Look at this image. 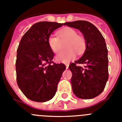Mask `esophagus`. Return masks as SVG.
Instances as JSON below:
<instances>
[{"label": "esophagus", "instance_id": "obj_1", "mask_svg": "<svg viewBox=\"0 0 122 122\" xmlns=\"http://www.w3.org/2000/svg\"><path fill=\"white\" fill-rule=\"evenodd\" d=\"M66 69H68L69 68V64H66Z\"/></svg>", "mask_w": 122, "mask_h": 122}]
</instances>
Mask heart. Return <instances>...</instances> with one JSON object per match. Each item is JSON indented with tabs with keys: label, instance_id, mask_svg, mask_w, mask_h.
I'll list each match as a JSON object with an SVG mask.
<instances>
[{
	"label": "heart",
	"instance_id": "b5f03b06",
	"mask_svg": "<svg viewBox=\"0 0 122 122\" xmlns=\"http://www.w3.org/2000/svg\"><path fill=\"white\" fill-rule=\"evenodd\" d=\"M58 37L50 36L48 39V44L53 52L57 53L61 50L62 43L66 42V48L68 50L58 53L55 56L58 62L68 63L75 59L76 53L81 55L86 48V41L83 36L78 35L77 32L71 27H64L57 32Z\"/></svg>",
	"mask_w": 122,
	"mask_h": 122
}]
</instances>
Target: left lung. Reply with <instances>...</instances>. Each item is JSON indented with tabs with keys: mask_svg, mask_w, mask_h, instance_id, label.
Instances as JSON below:
<instances>
[{
	"mask_svg": "<svg viewBox=\"0 0 122 122\" xmlns=\"http://www.w3.org/2000/svg\"><path fill=\"white\" fill-rule=\"evenodd\" d=\"M79 29L86 41L82 56L69 66L72 74L73 93L83 99L94 98L102 93L109 77L107 49L105 40L97 27L86 21H76L64 24ZM85 64V68L77 64Z\"/></svg>",
	"mask_w": 122,
	"mask_h": 122,
	"instance_id": "left-lung-1",
	"label": "left lung"
}]
</instances>
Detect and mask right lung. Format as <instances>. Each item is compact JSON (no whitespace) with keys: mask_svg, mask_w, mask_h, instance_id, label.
Instances as JSON below:
<instances>
[{"mask_svg":"<svg viewBox=\"0 0 122 122\" xmlns=\"http://www.w3.org/2000/svg\"><path fill=\"white\" fill-rule=\"evenodd\" d=\"M62 25L56 22H39L21 39L16 61V80L20 90L30 100L46 102L56 92L66 66L52 61L54 53L48 46V39Z\"/></svg>","mask_w":122,"mask_h":122,"instance_id":"right-lung-1","label":"right lung"}]
</instances>
